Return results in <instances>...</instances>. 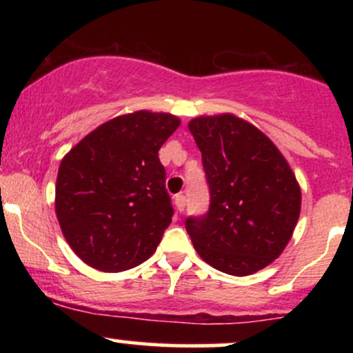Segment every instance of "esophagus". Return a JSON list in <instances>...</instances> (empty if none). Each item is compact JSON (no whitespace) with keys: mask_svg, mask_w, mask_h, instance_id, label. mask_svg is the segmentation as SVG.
I'll list each match as a JSON object with an SVG mask.
<instances>
[{"mask_svg":"<svg viewBox=\"0 0 353 353\" xmlns=\"http://www.w3.org/2000/svg\"><path fill=\"white\" fill-rule=\"evenodd\" d=\"M174 205H176L177 212H182L185 208V197L182 196V194H177V196H174Z\"/></svg>","mask_w":353,"mask_h":353,"instance_id":"esophagus-1","label":"esophagus"}]
</instances>
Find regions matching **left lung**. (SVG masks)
Here are the masks:
<instances>
[{
	"instance_id": "obj_1",
	"label": "left lung",
	"mask_w": 353,
	"mask_h": 353,
	"mask_svg": "<svg viewBox=\"0 0 353 353\" xmlns=\"http://www.w3.org/2000/svg\"><path fill=\"white\" fill-rule=\"evenodd\" d=\"M189 131L210 196L204 216L185 219L194 249L237 277L264 269L289 244L301 214L292 169L264 132L232 114L196 117Z\"/></svg>"
}]
</instances>
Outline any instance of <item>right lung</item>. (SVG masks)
Returning a JSON list of instances; mask_svg holds the SVG:
<instances>
[{"mask_svg":"<svg viewBox=\"0 0 353 353\" xmlns=\"http://www.w3.org/2000/svg\"><path fill=\"white\" fill-rule=\"evenodd\" d=\"M179 124L165 112L114 117L61 161L56 216L88 265L121 272L156 252L174 214L157 152Z\"/></svg>","mask_w":353,"mask_h":353,"instance_id":"1","label":"right lung"}]
</instances>
